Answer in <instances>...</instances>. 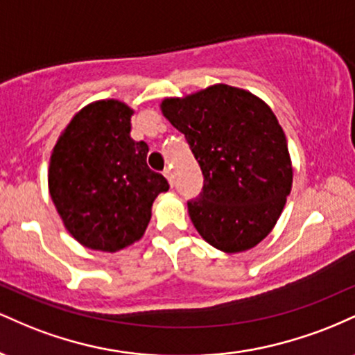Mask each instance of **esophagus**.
I'll return each instance as SVG.
<instances>
[{"instance_id": "esophagus-1", "label": "esophagus", "mask_w": 355, "mask_h": 355, "mask_svg": "<svg viewBox=\"0 0 355 355\" xmlns=\"http://www.w3.org/2000/svg\"><path fill=\"white\" fill-rule=\"evenodd\" d=\"M164 175H165V177H166V180H168V183H170V185H172V187H173V183H175V180H173V172H172V170H170V168H166V170H165V172H164Z\"/></svg>"}]
</instances>
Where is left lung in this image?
<instances>
[{
	"mask_svg": "<svg viewBox=\"0 0 355 355\" xmlns=\"http://www.w3.org/2000/svg\"><path fill=\"white\" fill-rule=\"evenodd\" d=\"M160 110L185 135L203 173L189 215L211 247L239 254L270 234L292 190L291 153L275 113L243 88L217 83Z\"/></svg>",
	"mask_w": 355,
	"mask_h": 355,
	"instance_id": "1",
	"label": "left lung"
}]
</instances>
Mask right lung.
<instances>
[{
	"label": "right lung",
	"mask_w": 355,
	"mask_h": 355,
	"mask_svg": "<svg viewBox=\"0 0 355 355\" xmlns=\"http://www.w3.org/2000/svg\"><path fill=\"white\" fill-rule=\"evenodd\" d=\"M135 110L108 98L75 113L51 150L48 189L64 229L92 250L144 237L158 193L170 189L146 165L148 145L130 137Z\"/></svg>",
	"instance_id": "obj_1"
}]
</instances>
